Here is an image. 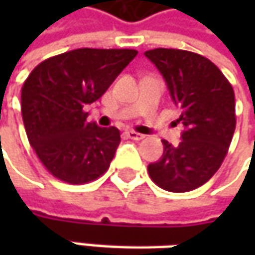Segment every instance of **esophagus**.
<instances>
[{"label": "esophagus", "instance_id": "34e87169", "mask_svg": "<svg viewBox=\"0 0 255 255\" xmlns=\"http://www.w3.org/2000/svg\"><path fill=\"white\" fill-rule=\"evenodd\" d=\"M126 134H128V137H129V139H133V140H142L143 137H144V134L134 132V130H128Z\"/></svg>", "mask_w": 255, "mask_h": 255}]
</instances>
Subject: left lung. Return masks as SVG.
<instances>
[{"label":"left lung","mask_w":255,"mask_h":255,"mask_svg":"<svg viewBox=\"0 0 255 255\" xmlns=\"http://www.w3.org/2000/svg\"><path fill=\"white\" fill-rule=\"evenodd\" d=\"M180 108L181 142H163V154L147 166L163 190L184 193L203 186L220 169L236 129L233 86L210 59L183 49L156 48L144 52Z\"/></svg>","instance_id":"obj_1"}]
</instances>
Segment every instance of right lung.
Returning <instances> with one entry per match:
<instances>
[{
    "mask_svg": "<svg viewBox=\"0 0 255 255\" xmlns=\"http://www.w3.org/2000/svg\"><path fill=\"white\" fill-rule=\"evenodd\" d=\"M136 55L134 49L81 48L45 59L26 78L21 91L25 132L56 179L84 184L109 169L121 132L88 122L84 106L98 101Z\"/></svg>",
    "mask_w": 255,
    "mask_h": 255,
    "instance_id": "1",
    "label": "right lung"
}]
</instances>
